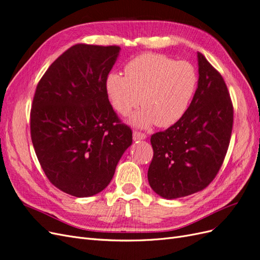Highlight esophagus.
<instances>
[{"mask_svg":"<svg viewBox=\"0 0 260 260\" xmlns=\"http://www.w3.org/2000/svg\"><path fill=\"white\" fill-rule=\"evenodd\" d=\"M144 139H146L145 133L139 132V131H133V140L140 141V140H144Z\"/></svg>","mask_w":260,"mask_h":260,"instance_id":"obj_1","label":"esophagus"}]
</instances>
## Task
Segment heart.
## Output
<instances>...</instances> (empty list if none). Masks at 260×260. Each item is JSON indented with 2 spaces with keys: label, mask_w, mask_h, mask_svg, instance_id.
Returning <instances> with one entry per match:
<instances>
[{
  "label": "heart",
  "mask_w": 260,
  "mask_h": 260,
  "mask_svg": "<svg viewBox=\"0 0 260 260\" xmlns=\"http://www.w3.org/2000/svg\"><path fill=\"white\" fill-rule=\"evenodd\" d=\"M198 84V72L191 62L144 53L125 64L124 76L109 74L105 90L113 108L121 116H128L139 104L142 106L131 119L137 127L146 129L156 123L168 128L185 115Z\"/></svg>",
  "instance_id": "1"
}]
</instances>
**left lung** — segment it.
<instances>
[{
	"label": "left lung",
	"mask_w": 260,
	"mask_h": 260,
	"mask_svg": "<svg viewBox=\"0 0 260 260\" xmlns=\"http://www.w3.org/2000/svg\"><path fill=\"white\" fill-rule=\"evenodd\" d=\"M198 60L199 84L187 112L151 137L148 183L167 200L204 190L222 166L231 139L233 106L225 82L202 53Z\"/></svg>",
	"instance_id": "left-lung-1"
}]
</instances>
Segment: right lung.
Wrapping results in <instances>:
<instances>
[{
    "instance_id": "right-lung-1",
    "label": "right lung",
    "mask_w": 260,
    "mask_h": 260,
    "mask_svg": "<svg viewBox=\"0 0 260 260\" xmlns=\"http://www.w3.org/2000/svg\"><path fill=\"white\" fill-rule=\"evenodd\" d=\"M119 51L117 45L76 44L37 85L30 112L37 157L50 182L76 198L103 191L132 143L131 129L105 90Z\"/></svg>"
}]
</instances>
